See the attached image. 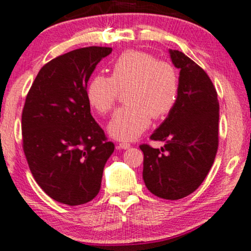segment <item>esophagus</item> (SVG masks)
<instances>
[{
  "instance_id": "esophagus-1",
  "label": "esophagus",
  "mask_w": 251,
  "mask_h": 251,
  "mask_svg": "<svg viewBox=\"0 0 251 251\" xmlns=\"http://www.w3.org/2000/svg\"><path fill=\"white\" fill-rule=\"evenodd\" d=\"M130 143H126V142H121L120 144H119V148L120 149H129L130 148Z\"/></svg>"
}]
</instances>
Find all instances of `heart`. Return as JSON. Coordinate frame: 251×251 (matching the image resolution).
Returning a JSON list of instances; mask_svg holds the SVG:
<instances>
[{
	"instance_id": "b5f03b06",
	"label": "heart",
	"mask_w": 251,
	"mask_h": 251,
	"mask_svg": "<svg viewBox=\"0 0 251 251\" xmlns=\"http://www.w3.org/2000/svg\"><path fill=\"white\" fill-rule=\"evenodd\" d=\"M126 104L115 111L108 132L119 141L137 138L151 119L167 116L177 102L179 75L170 62L142 50H126L111 64V75L97 74L87 85V99L97 113L107 114L125 90Z\"/></svg>"
}]
</instances>
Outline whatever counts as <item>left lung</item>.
<instances>
[{
	"instance_id": "left-lung-1",
	"label": "left lung",
	"mask_w": 251,
	"mask_h": 251,
	"mask_svg": "<svg viewBox=\"0 0 251 251\" xmlns=\"http://www.w3.org/2000/svg\"><path fill=\"white\" fill-rule=\"evenodd\" d=\"M179 69L177 102L150 136L166 142L161 149L141 144L143 181L155 196L179 200L204 181L219 148L220 104L208 74L178 50H169Z\"/></svg>"
}]
</instances>
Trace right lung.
Here are the masks:
<instances>
[{
    "instance_id": "obj_1",
    "label": "right lung",
    "mask_w": 251,
    "mask_h": 251,
    "mask_svg": "<svg viewBox=\"0 0 251 251\" xmlns=\"http://www.w3.org/2000/svg\"><path fill=\"white\" fill-rule=\"evenodd\" d=\"M85 47L41 68L22 111V147L35 181L47 195L68 205L91 201L115 146L90 114L87 84L111 52Z\"/></svg>"
}]
</instances>
